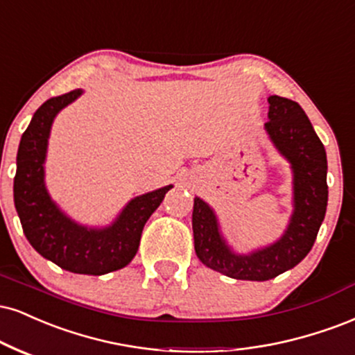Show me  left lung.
I'll return each instance as SVG.
<instances>
[{
    "label": "left lung",
    "instance_id": "obj_1",
    "mask_svg": "<svg viewBox=\"0 0 355 355\" xmlns=\"http://www.w3.org/2000/svg\"><path fill=\"white\" fill-rule=\"evenodd\" d=\"M264 123L271 142L293 168L294 211L283 236L270 246L238 254L226 245L215 211L202 198L193 200L195 253L205 266L233 279L268 281L306 258L327 208V159L309 119L297 102L270 96Z\"/></svg>",
    "mask_w": 355,
    "mask_h": 355
}]
</instances>
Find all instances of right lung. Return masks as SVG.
<instances>
[{
    "instance_id": "1",
    "label": "right lung",
    "mask_w": 355,
    "mask_h": 355,
    "mask_svg": "<svg viewBox=\"0 0 355 355\" xmlns=\"http://www.w3.org/2000/svg\"><path fill=\"white\" fill-rule=\"evenodd\" d=\"M80 94L83 89H74L51 97L34 112L21 137L12 191L23 232L37 253L66 271L101 276L121 270L134 259L145 223L172 185L135 196L105 228H87L59 210L44 185L48 139L59 110Z\"/></svg>"
}]
</instances>
